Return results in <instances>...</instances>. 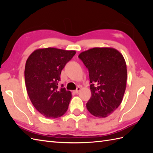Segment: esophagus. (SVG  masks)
I'll use <instances>...</instances> for the list:
<instances>
[{"instance_id":"34e87169","label":"esophagus","mask_w":153,"mask_h":153,"mask_svg":"<svg viewBox=\"0 0 153 153\" xmlns=\"http://www.w3.org/2000/svg\"><path fill=\"white\" fill-rule=\"evenodd\" d=\"M80 90H81V87H77V88L76 90L74 91V92L76 93H78V92Z\"/></svg>"}]
</instances>
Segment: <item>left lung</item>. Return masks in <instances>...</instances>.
<instances>
[{
	"mask_svg": "<svg viewBox=\"0 0 153 153\" xmlns=\"http://www.w3.org/2000/svg\"><path fill=\"white\" fill-rule=\"evenodd\" d=\"M78 57L89 73L91 97L87 108L92 115L105 118L122 101L127 82L124 58L118 51L109 47L91 48Z\"/></svg>",
	"mask_w": 153,
	"mask_h": 153,
	"instance_id": "1",
	"label": "left lung"
}]
</instances>
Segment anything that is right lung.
<instances>
[{"instance_id": "right-lung-1", "label": "right lung", "mask_w": 153, "mask_h": 153, "mask_svg": "<svg viewBox=\"0 0 153 153\" xmlns=\"http://www.w3.org/2000/svg\"><path fill=\"white\" fill-rule=\"evenodd\" d=\"M76 53L51 47L39 48L27 59L24 76L28 96L45 118H56L67 111L71 93L57 85L62 70Z\"/></svg>"}]
</instances>
